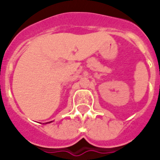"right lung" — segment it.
<instances>
[{
  "label": "right lung",
  "instance_id": "right-lung-1",
  "mask_svg": "<svg viewBox=\"0 0 160 160\" xmlns=\"http://www.w3.org/2000/svg\"><path fill=\"white\" fill-rule=\"evenodd\" d=\"M47 123H48V122H47Z\"/></svg>",
  "mask_w": 160,
  "mask_h": 160
}]
</instances>
